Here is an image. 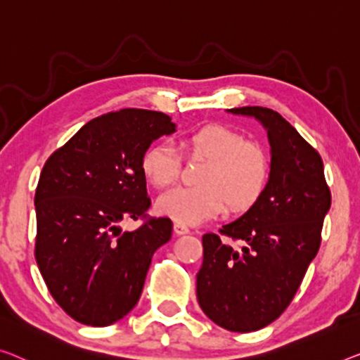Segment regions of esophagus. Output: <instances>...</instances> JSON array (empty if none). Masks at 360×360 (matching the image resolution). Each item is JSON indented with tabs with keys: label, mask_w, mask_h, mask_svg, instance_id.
<instances>
[{
	"label": "esophagus",
	"mask_w": 360,
	"mask_h": 360,
	"mask_svg": "<svg viewBox=\"0 0 360 360\" xmlns=\"http://www.w3.org/2000/svg\"><path fill=\"white\" fill-rule=\"evenodd\" d=\"M191 229H189V226H186V224H182V223H178L176 221L174 223V233L178 234V236H182V234H187L189 233Z\"/></svg>",
	"instance_id": "obj_1"
}]
</instances>
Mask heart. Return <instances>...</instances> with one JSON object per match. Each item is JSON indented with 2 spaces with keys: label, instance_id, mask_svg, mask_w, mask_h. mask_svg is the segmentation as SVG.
I'll return each instance as SVG.
<instances>
[{
  "label": "heart",
  "instance_id": "1",
  "mask_svg": "<svg viewBox=\"0 0 360 360\" xmlns=\"http://www.w3.org/2000/svg\"><path fill=\"white\" fill-rule=\"evenodd\" d=\"M191 157L207 160L198 187H179L160 197L158 212L182 224H197L224 210H245L265 191L270 160L260 143L244 141L238 131L207 124L184 141ZM142 174L157 189H168L179 179L181 158L169 142L147 147L141 160Z\"/></svg>",
  "mask_w": 360,
  "mask_h": 360
}]
</instances>
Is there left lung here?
<instances>
[{
	"label": "left lung",
	"mask_w": 360,
	"mask_h": 360,
	"mask_svg": "<svg viewBox=\"0 0 360 360\" xmlns=\"http://www.w3.org/2000/svg\"><path fill=\"white\" fill-rule=\"evenodd\" d=\"M228 111L255 117L266 129L270 178L254 205L219 229L240 246L222 235L203 234L197 299L218 326L249 333L270 325L291 304L319 252L331 194L319 152L280 112L264 106Z\"/></svg>",
	"instance_id": "1"
}]
</instances>
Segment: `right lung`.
<instances>
[{"label": "right lung", "instance_id": "add662e5", "mask_svg": "<svg viewBox=\"0 0 360 360\" xmlns=\"http://www.w3.org/2000/svg\"><path fill=\"white\" fill-rule=\"evenodd\" d=\"M176 131L165 112L126 108L82 126L43 166L35 191V259L53 299L74 320L108 326L139 302L155 250L171 239L169 218L136 231L124 219L150 207L141 160Z\"/></svg>", "mask_w": 360, "mask_h": 360}]
</instances>
